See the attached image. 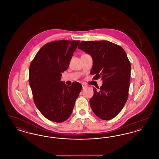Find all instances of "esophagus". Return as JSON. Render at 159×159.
<instances>
[{
	"instance_id": "34e87169",
	"label": "esophagus",
	"mask_w": 159,
	"mask_h": 159,
	"mask_svg": "<svg viewBox=\"0 0 159 159\" xmlns=\"http://www.w3.org/2000/svg\"><path fill=\"white\" fill-rule=\"evenodd\" d=\"M86 87V86L85 85V84H82V88H83V89H84Z\"/></svg>"
}]
</instances>
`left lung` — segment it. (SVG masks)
I'll list each match as a JSON object with an SVG mask.
<instances>
[{
	"instance_id": "left-lung-1",
	"label": "left lung",
	"mask_w": 159,
	"mask_h": 159,
	"mask_svg": "<svg viewBox=\"0 0 159 159\" xmlns=\"http://www.w3.org/2000/svg\"><path fill=\"white\" fill-rule=\"evenodd\" d=\"M78 48L92 56L93 79L102 80L98 89L93 87L91 108L101 119H112L128 98L131 66L126 53L121 46L106 40L83 41Z\"/></svg>"
}]
</instances>
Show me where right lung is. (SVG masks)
<instances>
[{
	"mask_svg": "<svg viewBox=\"0 0 159 159\" xmlns=\"http://www.w3.org/2000/svg\"><path fill=\"white\" fill-rule=\"evenodd\" d=\"M79 40H57L48 43L39 51L29 68V84L34 104L51 121L61 123L72 113L82 86L61 81L62 73L69 66Z\"/></svg>",
	"mask_w": 159,
	"mask_h": 159,
	"instance_id": "add662e5",
	"label": "right lung"
}]
</instances>
